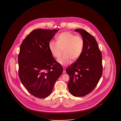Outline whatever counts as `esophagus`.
<instances>
[{
    "label": "esophagus",
    "instance_id": "34e87169",
    "mask_svg": "<svg viewBox=\"0 0 121 121\" xmlns=\"http://www.w3.org/2000/svg\"><path fill=\"white\" fill-rule=\"evenodd\" d=\"M63 73H66V69L65 68H63Z\"/></svg>",
    "mask_w": 121,
    "mask_h": 121
}]
</instances>
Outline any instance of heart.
I'll use <instances>...</instances> for the list:
<instances>
[{
	"label": "heart",
	"instance_id": "b5f03b06",
	"mask_svg": "<svg viewBox=\"0 0 121 121\" xmlns=\"http://www.w3.org/2000/svg\"><path fill=\"white\" fill-rule=\"evenodd\" d=\"M57 42L50 41L49 47L52 55L58 58V63L66 66L73 61H76L82 54L84 48V41L80 35H75L69 32H64L57 37Z\"/></svg>",
	"mask_w": 121,
	"mask_h": 121
}]
</instances>
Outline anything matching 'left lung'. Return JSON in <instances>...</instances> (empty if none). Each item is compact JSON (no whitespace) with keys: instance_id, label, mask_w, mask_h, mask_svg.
Instances as JSON below:
<instances>
[{"instance_id":"obj_1","label":"left lung","mask_w":121,"mask_h":121,"mask_svg":"<svg viewBox=\"0 0 121 121\" xmlns=\"http://www.w3.org/2000/svg\"><path fill=\"white\" fill-rule=\"evenodd\" d=\"M84 41L82 54L66 70L69 76L68 87L74 96L82 97L92 92L99 83L103 73L102 56L96 39L82 29H76Z\"/></svg>"}]
</instances>
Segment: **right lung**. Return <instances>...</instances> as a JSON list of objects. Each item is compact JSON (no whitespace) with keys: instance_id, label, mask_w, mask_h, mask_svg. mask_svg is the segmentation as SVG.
<instances>
[{"instance_id":"right-lung-1","label":"right lung","mask_w":121,"mask_h":121,"mask_svg":"<svg viewBox=\"0 0 121 121\" xmlns=\"http://www.w3.org/2000/svg\"><path fill=\"white\" fill-rule=\"evenodd\" d=\"M58 30L37 29L26 36L18 55V75L29 93L43 99L49 96L63 71L49 47Z\"/></svg>"}]
</instances>
